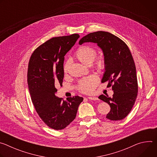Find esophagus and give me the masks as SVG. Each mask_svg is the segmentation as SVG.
<instances>
[{
  "label": "esophagus",
  "mask_w": 157,
  "mask_h": 157,
  "mask_svg": "<svg viewBox=\"0 0 157 157\" xmlns=\"http://www.w3.org/2000/svg\"><path fill=\"white\" fill-rule=\"evenodd\" d=\"M89 100H93V101H97L98 100V98L96 97H88L87 98Z\"/></svg>",
  "instance_id": "esophagus-1"
}]
</instances>
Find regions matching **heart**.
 I'll return each mask as SVG.
<instances>
[{
	"label": "heart",
	"instance_id": "b5f03b06",
	"mask_svg": "<svg viewBox=\"0 0 157 157\" xmlns=\"http://www.w3.org/2000/svg\"><path fill=\"white\" fill-rule=\"evenodd\" d=\"M97 51L95 48L84 45L79 47L75 54V58L78 61L86 65H91L98 70H102L105 67V60L103 56H99L96 58ZM70 68V63L67 61L64 64L63 71L66 74ZM99 82V78L96 75H91L87 78L81 79L78 86V90L85 94H89L93 92Z\"/></svg>",
	"mask_w": 157,
	"mask_h": 157
}]
</instances>
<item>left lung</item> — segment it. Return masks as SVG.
I'll return each instance as SVG.
<instances>
[{
  "label": "left lung",
  "mask_w": 157,
  "mask_h": 157,
  "mask_svg": "<svg viewBox=\"0 0 157 157\" xmlns=\"http://www.w3.org/2000/svg\"><path fill=\"white\" fill-rule=\"evenodd\" d=\"M86 42L97 43L105 60L101 82L108 81L107 86H112L114 91L112 98L103 94L99 96L110 107L106 118L110 121L122 120L131 111L138 93L136 68L131 52L124 41L107 32L89 33L79 40V44Z\"/></svg>",
  "instance_id": "obj_1"
}]
</instances>
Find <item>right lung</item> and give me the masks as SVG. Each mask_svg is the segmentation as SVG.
<instances>
[{"mask_svg": "<svg viewBox=\"0 0 157 157\" xmlns=\"http://www.w3.org/2000/svg\"><path fill=\"white\" fill-rule=\"evenodd\" d=\"M79 38L78 34L54 37L39 46L29 60L27 82L32 103L49 127L62 130L76 117L83 101L79 96L67 101L55 96L56 85L63 83L64 56Z\"/></svg>", "mask_w": 157, "mask_h": 157, "instance_id": "obj_1", "label": "right lung"}]
</instances>
